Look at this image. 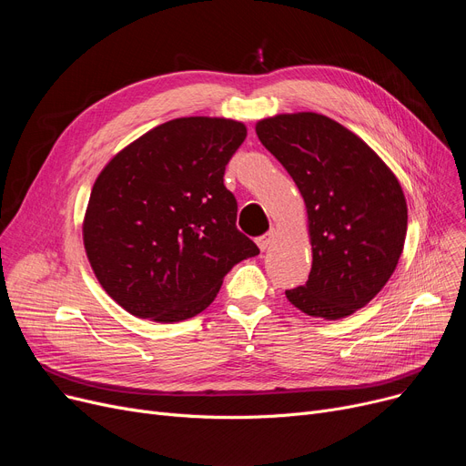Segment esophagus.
<instances>
[{"instance_id": "34e87169", "label": "esophagus", "mask_w": 466, "mask_h": 466, "mask_svg": "<svg viewBox=\"0 0 466 466\" xmlns=\"http://www.w3.org/2000/svg\"><path fill=\"white\" fill-rule=\"evenodd\" d=\"M274 238H276V230H274V228H272V230H268L264 236L257 238V246H258V249H260V251H266L268 248L272 246Z\"/></svg>"}]
</instances>
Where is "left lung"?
Returning <instances> with one entry per match:
<instances>
[{
	"mask_svg": "<svg viewBox=\"0 0 466 466\" xmlns=\"http://www.w3.org/2000/svg\"><path fill=\"white\" fill-rule=\"evenodd\" d=\"M257 136L297 183L309 223L311 272L285 290L311 317L341 319L393 276L408 227L400 183L353 132L317 113L257 122Z\"/></svg>",
	"mask_w": 466,
	"mask_h": 466,
	"instance_id": "8db88e82",
	"label": "left lung"
}]
</instances>
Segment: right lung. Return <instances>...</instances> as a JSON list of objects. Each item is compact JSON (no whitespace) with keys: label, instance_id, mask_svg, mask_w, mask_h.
<instances>
[{"label":"right lung","instance_id":"1","mask_svg":"<svg viewBox=\"0 0 466 466\" xmlns=\"http://www.w3.org/2000/svg\"><path fill=\"white\" fill-rule=\"evenodd\" d=\"M248 136L230 118L183 116L143 134L97 176L83 223L92 270L141 319L204 311L225 276L260 251L236 228L225 169Z\"/></svg>","mask_w":466,"mask_h":466}]
</instances>
